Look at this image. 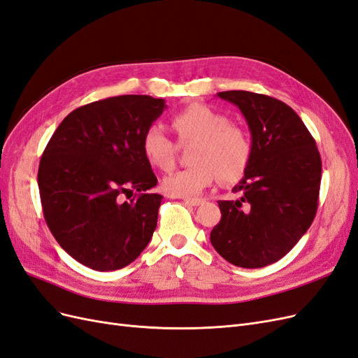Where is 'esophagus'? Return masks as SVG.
<instances>
[{
  "instance_id": "1",
  "label": "esophagus",
  "mask_w": 358,
  "mask_h": 358,
  "mask_svg": "<svg viewBox=\"0 0 358 358\" xmlns=\"http://www.w3.org/2000/svg\"><path fill=\"white\" fill-rule=\"evenodd\" d=\"M183 201H185L189 206H200V204L204 203L203 199H183Z\"/></svg>"
}]
</instances>
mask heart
<instances>
[{
  "label": "heart",
  "instance_id": "obj_1",
  "mask_svg": "<svg viewBox=\"0 0 358 358\" xmlns=\"http://www.w3.org/2000/svg\"><path fill=\"white\" fill-rule=\"evenodd\" d=\"M171 127L180 145L194 143L191 167L173 171L162 180V189L171 197H197L221 178L236 182L243 178L252 161L254 145L245 128L206 104H191L171 116ZM142 150L152 167L169 171L176 162L178 146L164 129L149 127L142 138Z\"/></svg>",
  "mask_w": 358,
  "mask_h": 358
}]
</instances>
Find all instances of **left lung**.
I'll return each instance as SVG.
<instances>
[{
  "label": "left lung",
  "mask_w": 358,
  "mask_h": 358,
  "mask_svg": "<svg viewBox=\"0 0 358 358\" xmlns=\"http://www.w3.org/2000/svg\"><path fill=\"white\" fill-rule=\"evenodd\" d=\"M218 96L243 113L254 154L233 188L241 199L218 201L221 221L210 231V242L237 267H264L287 255L315 218L321 157L309 129L285 103L248 91Z\"/></svg>",
  "instance_id": "1"
}]
</instances>
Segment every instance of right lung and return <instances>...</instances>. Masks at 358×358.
Listing matches in <instances>:
<instances>
[{
  "label": "right lung",
  "mask_w": 358,
  "mask_h": 358,
  "mask_svg": "<svg viewBox=\"0 0 358 358\" xmlns=\"http://www.w3.org/2000/svg\"><path fill=\"white\" fill-rule=\"evenodd\" d=\"M164 107L150 95L110 96L73 110L50 137L37 176L43 215L80 264L122 268L152 237L162 196L149 192L158 180L142 138Z\"/></svg>",
  "instance_id": "obj_1"
}]
</instances>
